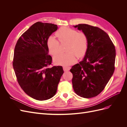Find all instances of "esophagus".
<instances>
[{"instance_id": "obj_1", "label": "esophagus", "mask_w": 127, "mask_h": 127, "mask_svg": "<svg viewBox=\"0 0 127 127\" xmlns=\"http://www.w3.org/2000/svg\"><path fill=\"white\" fill-rule=\"evenodd\" d=\"M63 69L64 71H69L70 69V67H68V66H64L63 67Z\"/></svg>"}]
</instances>
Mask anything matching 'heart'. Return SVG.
Wrapping results in <instances>:
<instances>
[{
	"mask_svg": "<svg viewBox=\"0 0 127 127\" xmlns=\"http://www.w3.org/2000/svg\"><path fill=\"white\" fill-rule=\"evenodd\" d=\"M56 35L61 43L67 42L65 53L56 55L53 60L55 63L60 65H69L76 61V56L82 58L86 54L88 49V40L84 32L67 27H62L57 31ZM47 47L51 55L55 56L60 51V43L53 36H50L47 40Z\"/></svg>",
	"mask_w": 127,
	"mask_h": 127,
	"instance_id": "b5f03b06",
	"label": "heart"
}]
</instances>
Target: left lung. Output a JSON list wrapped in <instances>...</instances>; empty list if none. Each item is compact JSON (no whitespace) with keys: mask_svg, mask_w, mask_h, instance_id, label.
I'll return each mask as SVG.
<instances>
[{"mask_svg":"<svg viewBox=\"0 0 127 127\" xmlns=\"http://www.w3.org/2000/svg\"><path fill=\"white\" fill-rule=\"evenodd\" d=\"M74 27L86 34L88 44L83 60L70 70L72 87L79 96L93 97L104 89L113 74L116 49L108 34L97 27L85 24Z\"/></svg>","mask_w":127,"mask_h":127,"instance_id":"left-lung-1","label":"left lung"}]
</instances>
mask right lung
Returning <instances> with one entry per match:
<instances>
[{"label": "right lung", "mask_w": 127, "mask_h": 127, "mask_svg": "<svg viewBox=\"0 0 127 127\" xmlns=\"http://www.w3.org/2000/svg\"><path fill=\"white\" fill-rule=\"evenodd\" d=\"M57 25L37 22L19 38L15 45L13 66L17 82L30 97L39 101L54 96L64 73L62 66L50 67L47 40Z\"/></svg>", "instance_id": "add662e5"}]
</instances>
